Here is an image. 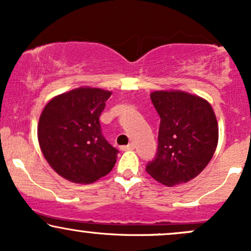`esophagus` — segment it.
I'll list each match as a JSON object with an SVG mask.
<instances>
[{"label":"esophagus","instance_id":"esophagus-1","mask_svg":"<svg viewBox=\"0 0 251 251\" xmlns=\"http://www.w3.org/2000/svg\"><path fill=\"white\" fill-rule=\"evenodd\" d=\"M135 148V145L133 143H131V144H128L127 146H124L123 148V150H133Z\"/></svg>","mask_w":251,"mask_h":251}]
</instances>
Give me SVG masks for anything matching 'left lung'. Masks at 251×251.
<instances>
[{"label": "left lung", "instance_id": "left-lung-1", "mask_svg": "<svg viewBox=\"0 0 251 251\" xmlns=\"http://www.w3.org/2000/svg\"><path fill=\"white\" fill-rule=\"evenodd\" d=\"M151 100L160 117L158 150L146 171L166 186L188 183L205 169L218 143L211 105L183 91H155Z\"/></svg>", "mask_w": 251, "mask_h": 251}]
</instances>
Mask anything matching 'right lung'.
<instances>
[{
  "instance_id": "right-lung-1",
  "label": "right lung",
  "mask_w": 251,
  "mask_h": 251,
  "mask_svg": "<svg viewBox=\"0 0 251 251\" xmlns=\"http://www.w3.org/2000/svg\"><path fill=\"white\" fill-rule=\"evenodd\" d=\"M112 92L79 87L54 97L40 116L37 139L50 168L65 179L92 184L117 162L118 150L103 138L99 117Z\"/></svg>"
}]
</instances>
